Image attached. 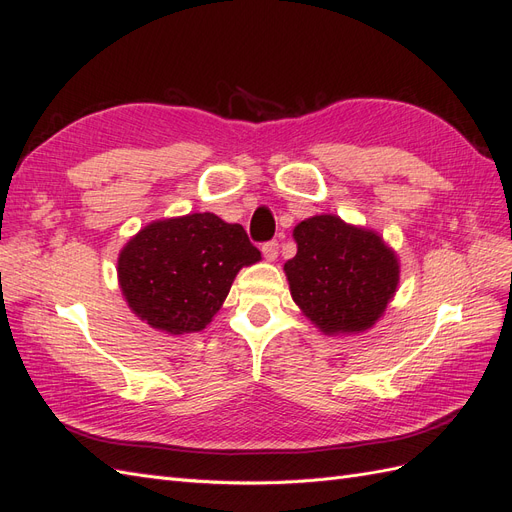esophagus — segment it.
Masks as SVG:
<instances>
[{
    "instance_id": "34e87169",
    "label": "esophagus",
    "mask_w": 512,
    "mask_h": 512,
    "mask_svg": "<svg viewBox=\"0 0 512 512\" xmlns=\"http://www.w3.org/2000/svg\"><path fill=\"white\" fill-rule=\"evenodd\" d=\"M277 254H280V243L277 241H267L265 245H262V256H265L269 262H273L277 258Z\"/></svg>"
}]
</instances>
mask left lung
<instances>
[{
	"instance_id": "8db88e82",
	"label": "left lung",
	"mask_w": 512,
	"mask_h": 512,
	"mask_svg": "<svg viewBox=\"0 0 512 512\" xmlns=\"http://www.w3.org/2000/svg\"><path fill=\"white\" fill-rule=\"evenodd\" d=\"M297 256L284 265L292 301L324 335L374 327L399 286V258L376 230L324 213L292 230Z\"/></svg>"
}]
</instances>
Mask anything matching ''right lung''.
<instances>
[{"instance_id": "obj_1", "label": "right lung", "mask_w": 512, "mask_h": 512, "mask_svg": "<svg viewBox=\"0 0 512 512\" xmlns=\"http://www.w3.org/2000/svg\"><path fill=\"white\" fill-rule=\"evenodd\" d=\"M260 260L241 224L215 213L156 220L121 247L123 299L149 327L168 335L203 331L220 312L243 267Z\"/></svg>"}]
</instances>
